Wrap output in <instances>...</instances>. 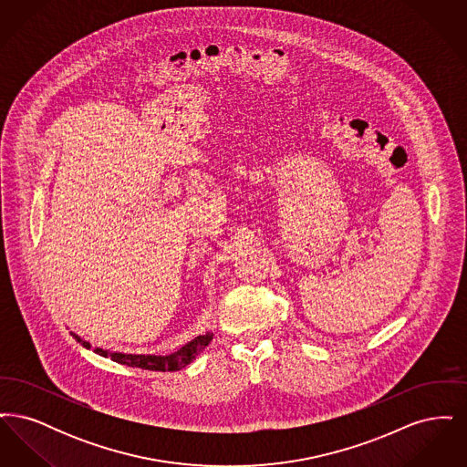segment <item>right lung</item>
<instances>
[{"instance_id":"add662e5","label":"right lung","mask_w":467,"mask_h":467,"mask_svg":"<svg viewBox=\"0 0 467 467\" xmlns=\"http://www.w3.org/2000/svg\"><path fill=\"white\" fill-rule=\"evenodd\" d=\"M71 334L82 347L90 348L89 341L82 339L75 333ZM212 337H213V334L210 333L196 336L192 341H189L187 345H183L182 348H178L177 352H173L170 356H134V354L110 352V350H103V348H94V352L98 356L110 357L111 360L130 366V368H141V369H149V371H178V369L185 368L187 364H191L196 356H200L201 352L210 345Z\"/></svg>"}]
</instances>
